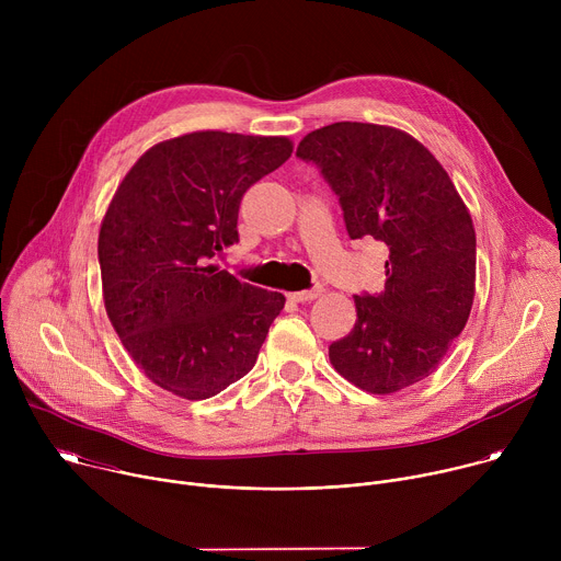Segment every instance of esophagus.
<instances>
[{
	"label": "esophagus",
	"mask_w": 561,
	"mask_h": 561,
	"mask_svg": "<svg viewBox=\"0 0 561 561\" xmlns=\"http://www.w3.org/2000/svg\"><path fill=\"white\" fill-rule=\"evenodd\" d=\"M319 295H322V288H312V290H297V293H288L286 297H288L290 301L304 304V301H312V299H317Z\"/></svg>",
	"instance_id": "esophagus-1"
}]
</instances>
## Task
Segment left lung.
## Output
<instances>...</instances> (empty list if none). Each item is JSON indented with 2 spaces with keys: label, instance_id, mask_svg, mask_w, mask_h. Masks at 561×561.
<instances>
[{
  "label": "left lung",
  "instance_id": "1",
  "mask_svg": "<svg viewBox=\"0 0 561 561\" xmlns=\"http://www.w3.org/2000/svg\"><path fill=\"white\" fill-rule=\"evenodd\" d=\"M297 157L340 195L351 239L388 247L386 286L355 295L353 331L329 346L335 370L373 394L433 375L474 299V226L453 180L413 135L364 122L308 133Z\"/></svg>",
  "mask_w": 561,
  "mask_h": 561
}]
</instances>
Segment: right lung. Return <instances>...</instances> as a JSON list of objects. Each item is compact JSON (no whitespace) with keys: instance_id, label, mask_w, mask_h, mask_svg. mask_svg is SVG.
<instances>
[{"instance_id":"obj_1","label":"right lung","mask_w":561,"mask_h":561,"mask_svg":"<svg viewBox=\"0 0 561 561\" xmlns=\"http://www.w3.org/2000/svg\"><path fill=\"white\" fill-rule=\"evenodd\" d=\"M290 152L288 137L195 130L150 146L117 186L98 239L102 295L154 386L208 399L255 366L286 297L213 260L237 242L244 193Z\"/></svg>"}]
</instances>
